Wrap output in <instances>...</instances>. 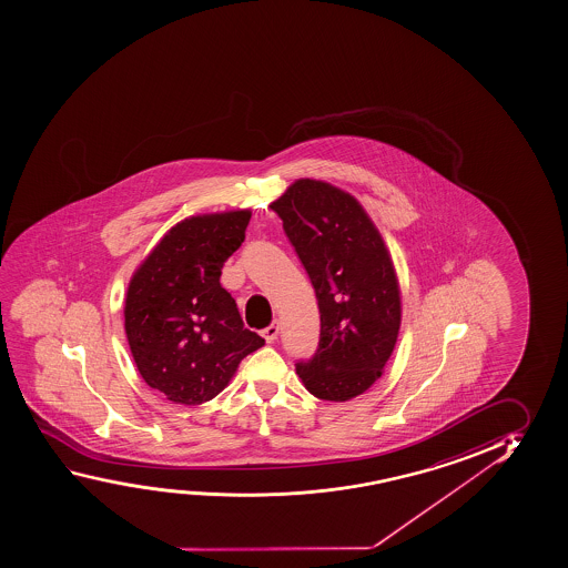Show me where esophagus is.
Wrapping results in <instances>:
<instances>
[{"instance_id": "obj_1", "label": "esophagus", "mask_w": 568, "mask_h": 568, "mask_svg": "<svg viewBox=\"0 0 568 568\" xmlns=\"http://www.w3.org/2000/svg\"><path fill=\"white\" fill-rule=\"evenodd\" d=\"M278 323H272L266 329H263L264 341H266V343H274V341L278 339Z\"/></svg>"}]
</instances>
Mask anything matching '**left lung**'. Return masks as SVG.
I'll list each match as a JSON object with an SVG mask.
<instances>
[{"label": "left lung", "mask_w": 568, "mask_h": 568, "mask_svg": "<svg viewBox=\"0 0 568 568\" xmlns=\"http://www.w3.org/2000/svg\"><path fill=\"white\" fill-rule=\"evenodd\" d=\"M314 284L320 348L297 376L315 398L348 402L384 374L402 323V292L388 246L355 195L300 179L271 204Z\"/></svg>", "instance_id": "1"}]
</instances>
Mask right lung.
Returning <instances> with one entry per match:
<instances>
[{"label": "right lung", "instance_id": "1", "mask_svg": "<svg viewBox=\"0 0 568 568\" xmlns=\"http://www.w3.org/2000/svg\"><path fill=\"white\" fill-rule=\"evenodd\" d=\"M251 210L202 213L170 227L129 280L125 335L136 371L172 404L215 398L246 355L264 345L221 286L245 241Z\"/></svg>", "mask_w": 568, "mask_h": 568}]
</instances>
